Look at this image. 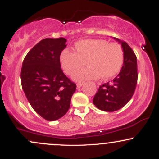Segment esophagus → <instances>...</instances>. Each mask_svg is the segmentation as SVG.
I'll list each match as a JSON object with an SVG mask.
<instances>
[{
  "label": "esophagus",
  "instance_id": "obj_1",
  "mask_svg": "<svg viewBox=\"0 0 159 159\" xmlns=\"http://www.w3.org/2000/svg\"><path fill=\"white\" fill-rule=\"evenodd\" d=\"M84 84V82H78L77 83V87L78 88H80V87H82V85Z\"/></svg>",
  "mask_w": 159,
  "mask_h": 159
}]
</instances>
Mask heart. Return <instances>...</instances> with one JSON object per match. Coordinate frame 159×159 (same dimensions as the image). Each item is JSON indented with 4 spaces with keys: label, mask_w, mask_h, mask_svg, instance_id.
<instances>
[{
    "label": "heart",
    "mask_w": 159,
    "mask_h": 159,
    "mask_svg": "<svg viewBox=\"0 0 159 159\" xmlns=\"http://www.w3.org/2000/svg\"><path fill=\"white\" fill-rule=\"evenodd\" d=\"M75 52L65 49L60 55L63 72L72 75L86 61L88 66L74 75L78 82L86 80L110 79L120 73L124 63V50L118 43H109L105 39H84L75 44Z\"/></svg>",
    "instance_id": "1"
}]
</instances>
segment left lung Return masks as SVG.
I'll list each match as a JSON object with an SVG mask.
<instances>
[{
  "label": "left lung",
  "mask_w": 159,
  "mask_h": 159,
  "mask_svg": "<svg viewBox=\"0 0 159 159\" xmlns=\"http://www.w3.org/2000/svg\"><path fill=\"white\" fill-rule=\"evenodd\" d=\"M114 39L123 48V68L111 83L100 86L93 100L97 108L108 112L120 110L129 102L135 90L138 75L135 54L125 42Z\"/></svg>",
  "instance_id": "1"
}]
</instances>
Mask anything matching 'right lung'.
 Instances as JSON below:
<instances>
[{
    "instance_id": "1",
    "label": "right lung",
    "mask_w": 159,
    "mask_h": 159,
    "mask_svg": "<svg viewBox=\"0 0 159 159\" xmlns=\"http://www.w3.org/2000/svg\"><path fill=\"white\" fill-rule=\"evenodd\" d=\"M66 43L63 37L41 40L27 53L21 67L24 93L34 110L48 121L66 114L76 90L61 68L60 55Z\"/></svg>"
}]
</instances>
